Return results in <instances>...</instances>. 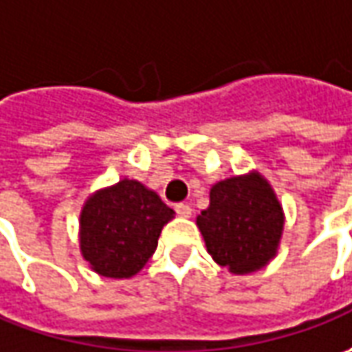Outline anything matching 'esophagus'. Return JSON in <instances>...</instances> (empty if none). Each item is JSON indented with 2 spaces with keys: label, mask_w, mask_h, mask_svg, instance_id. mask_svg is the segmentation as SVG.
I'll use <instances>...</instances> for the list:
<instances>
[{
  "label": "esophagus",
  "mask_w": 352,
  "mask_h": 352,
  "mask_svg": "<svg viewBox=\"0 0 352 352\" xmlns=\"http://www.w3.org/2000/svg\"><path fill=\"white\" fill-rule=\"evenodd\" d=\"M175 212H177V216H181V218H190L192 208H190L188 204H177Z\"/></svg>",
  "instance_id": "34e87169"
}]
</instances>
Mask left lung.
Wrapping results in <instances>:
<instances>
[{
  "label": "left lung",
  "instance_id": "8db88e82",
  "mask_svg": "<svg viewBox=\"0 0 352 352\" xmlns=\"http://www.w3.org/2000/svg\"><path fill=\"white\" fill-rule=\"evenodd\" d=\"M197 226L212 259L232 274H249L276 257L285 232V210L259 171L218 181Z\"/></svg>",
  "mask_w": 352,
  "mask_h": 352
}]
</instances>
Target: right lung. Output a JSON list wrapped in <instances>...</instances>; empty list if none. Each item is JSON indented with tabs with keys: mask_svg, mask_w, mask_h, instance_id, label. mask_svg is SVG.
Listing matches in <instances>:
<instances>
[{
	"mask_svg": "<svg viewBox=\"0 0 352 352\" xmlns=\"http://www.w3.org/2000/svg\"><path fill=\"white\" fill-rule=\"evenodd\" d=\"M175 212L136 179H120L87 197L79 212V251L89 269L107 278H130L157 248Z\"/></svg>",
	"mask_w": 352,
	"mask_h": 352,
	"instance_id": "1",
	"label": "right lung"
}]
</instances>
